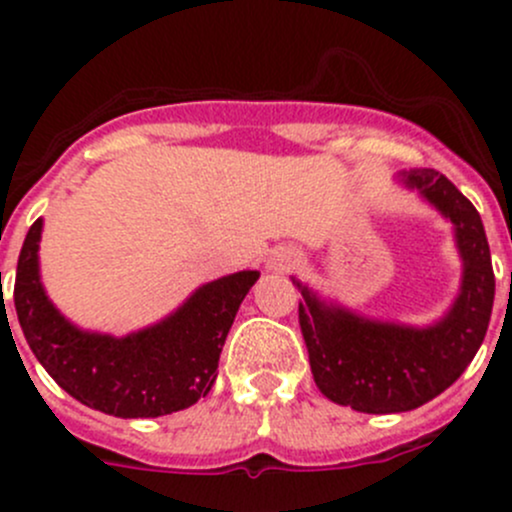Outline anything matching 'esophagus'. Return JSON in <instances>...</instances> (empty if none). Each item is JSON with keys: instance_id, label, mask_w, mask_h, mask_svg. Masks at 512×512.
<instances>
[{"instance_id": "obj_1", "label": "esophagus", "mask_w": 512, "mask_h": 512, "mask_svg": "<svg viewBox=\"0 0 512 512\" xmlns=\"http://www.w3.org/2000/svg\"><path fill=\"white\" fill-rule=\"evenodd\" d=\"M297 262H299V255L294 250H289V247H277V250H272L270 257H267V267L277 272L294 270Z\"/></svg>"}]
</instances>
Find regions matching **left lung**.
I'll use <instances>...</instances> for the list:
<instances>
[{"instance_id": "1", "label": "left lung", "mask_w": 512, "mask_h": 512, "mask_svg": "<svg viewBox=\"0 0 512 512\" xmlns=\"http://www.w3.org/2000/svg\"><path fill=\"white\" fill-rule=\"evenodd\" d=\"M456 225L463 287L451 312L426 329L369 322L297 285L299 327L314 381L329 401L361 414H401L436 399L466 371L488 332L495 275L483 223L471 200L438 170L401 175Z\"/></svg>"}]
</instances>
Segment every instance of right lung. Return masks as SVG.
<instances>
[{"instance_id":"right-lung-1","label":"right lung","mask_w":512,"mask_h":512,"mask_svg":"<svg viewBox=\"0 0 512 512\" xmlns=\"http://www.w3.org/2000/svg\"><path fill=\"white\" fill-rule=\"evenodd\" d=\"M41 220L29 227L17 262L14 307L36 359L81 404L121 418H156L208 396L240 302L260 272L208 282L168 319L113 339L66 322L39 282Z\"/></svg>"}]
</instances>
